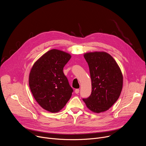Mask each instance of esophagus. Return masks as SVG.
I'll use <instances>...</instances> for the list:
<instances>
[{"instance_id":"1","label":"esophagus","mask_w":146,"mask_h":146,"mask_svg":"<svg viewBox=\"0 0 146 146\" xmlns=\"http://www.w3.org/2000/svg\"><path fill=\"white\" fill-rule=\"evenodd\" d=\"M79 91H80L79 89H76L75 91H74V92H75L76 94H78V93H79Z\"/></svg>"}]
</instances>
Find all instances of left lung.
Masks as SVG:
<instances>
[{"label": "left lung", "mask_w": 146, "mask_h": 146, "mask_svg": "<svg viewBox=\"0 0 146 146\" xmlns=\"http://www.w3.org/2000/svg\"><path fill=\"white\" fill-rule=\"evenodd\" d=\"M84 57L90 68L92 92L88 98L82 100L92 112L107 111L118 100L122 91L121 70L114 59L106 52H87Z\"/></svg>", "instance_id": "left-lung-1"}]
</instances>
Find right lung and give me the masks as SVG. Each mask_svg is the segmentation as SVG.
<instances>
[{"label":"right lung","mask_w":146,"mask_h":146,"mask_svg":"<svg viewBox=\"0 0 146 146\" xmlns=\"http://www.w3.org/2000/svg\"><path fill=\"white\" fill-rule=\"evenodd\" d=\"M70 58L69 53L52 49L38 58L31 68L29 86L32 94L38 105L51 113L61 110L72 95L73 90L63 72Z\"/></svg>","instance_id":"obj_1"}]
</instances>
